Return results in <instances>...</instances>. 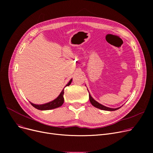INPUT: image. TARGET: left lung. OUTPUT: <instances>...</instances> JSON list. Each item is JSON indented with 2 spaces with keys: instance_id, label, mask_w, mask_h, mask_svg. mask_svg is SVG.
<instances>
[{
  "instance_id": "8db88e82",
  "label": "left lung",
  "mask_w": 153,
  "mask_h": 153,
  "mask_svg": "<svg viewBox=\"0 0 153 153\" xmlns=\"http://www.w3.org/2000/svg\"><path fill=\"white\" fill-rule=\"evenodd\" d=\"M89 100H90V102L91 103L92 105L93 106H94L95 107L97 108H99V109H101V110H107V111H114V110H117L118 109H119L120 107L119 108H108V107H107L105 106H103L102 105H101V104H100L99 103H98L97 101H95L92 97L91 95H90L89 94Z\"/></svg>"
}]
</instances>
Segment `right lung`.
Listing matches in <instances>:
<instances>
[{
	"instance_id": "1",
	"label": "right lung",
	"mask_w": 153,
	"mask_h": 153,
	"mask_svg": "<svg viewBox=\"0 0 153 153\" xmlns=\"http://www.w3.org/2000/svg\"><path fill=\"white\" fill-rule=\"evenodd\" d=\"M72 79L70 80V81L66 86H69L71 84V83L72 82ZM64 93V89H63V90L62 91V92H61L59 95L55 100H54L52 102H50L49 103L43 104V105H36V104H33L31 102H30V103H31V105L32 106L34 107L35 108H36L38 110H46L54 109V108L61 107L63 104V103H64V97H63Z\"/></svg>"
}]
</instances>
